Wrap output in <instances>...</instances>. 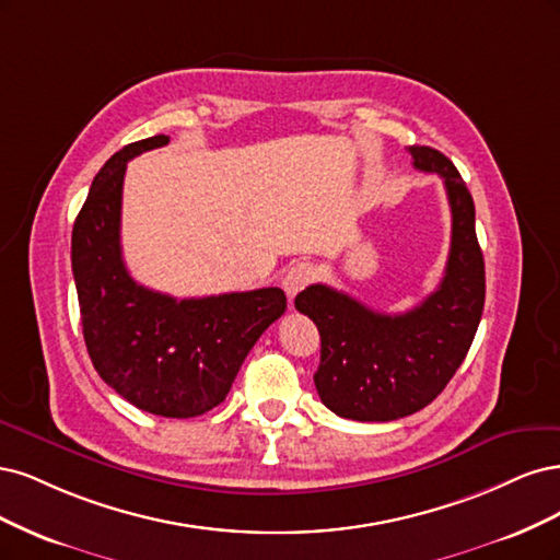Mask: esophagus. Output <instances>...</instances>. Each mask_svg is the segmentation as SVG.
Here are the masks:
<instances>
[{
	"label": "esophagus",
	"instance_id": "34e87169",
	"mask_svg": "<svg viewBox=\"0 0 560 560\" xmlns=\"http://www.w3.org/2000/svg\"><path fill=\"white\" fill-rule=\"evenodd\" d=\"M314 279V267L312 262H293L291 267H288V272L283 277V291L288 298H295L304 285H310Z\"/></svg>",
	"mask_w": 560,
	"mask_h": 560
}]
</instances>
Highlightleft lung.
<instances>
[{
    "label": "left lung",
    "mask_w": 560,
    "mask_h": 560,
    "mask_svg": "<svg viewBox=\"0 0 560 560\" xmlns=\"http://www.w3.org/2000/svg\"><path fill=\"white\" fill-rule=\"evenodd\" d=\"M413 167L440 174L451 207V248L435 293L405 314L374 312L363 302L314 283L295 298L320 335L314 384L341 419L395 421L430 405L456 374L483 312V256L475 202L444 153L409 147Z\"/></svg>",
    "instance_id": "1"
}]
</instances>
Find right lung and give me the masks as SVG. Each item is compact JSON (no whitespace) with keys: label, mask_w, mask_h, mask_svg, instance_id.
I'll return each mask as SVG.
<instances>
[{"label":"right lung","mask_w":560,"mask_h":560,"mask_svg":"<svg viewBox=\"0 0 560 560\" xmlns=\"http://www.w3.org/2000/svg\"><path fill=\"white\" fill-rule=\"evenodd\" d=\"M165 143L155 135L104 162L71 232V269L97 374L143 411L190 419L225 400L248 351L285 312V295L258 288L176 300L130 277L120 250L125 167Z\"/></svg>","instance_id":"right-lung-1"}]
</instances>
